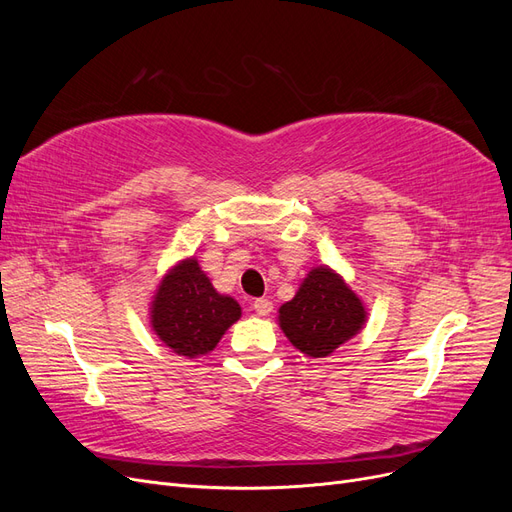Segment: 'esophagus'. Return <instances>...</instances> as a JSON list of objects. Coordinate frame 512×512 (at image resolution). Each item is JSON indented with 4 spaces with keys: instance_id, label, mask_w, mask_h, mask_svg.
Segmentation results:
<instances>
[{
    "instance_id": "obj_1",
    "label": "esophagus",
    "mask_w": 512,
    "mask_h": 512,
    "mask_svg": "<svg viewBox=\"0 0 512 512\" xmlns=\"http://www.w3.org/2000/svg\"><path fill=\"white\" fill-rule=\"evenodd\" d=\"M254 312L258 316H269L273 312V303L269 299H256L254 301Z\"/></svg>"
}]
</instances>
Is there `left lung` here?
Wrapping results in <instances>:
<instances>
[{
    "mask_svg": "<svg viewBox=\"0 0 512 512\" xmlns=\"http://www.w3.org/2000/svg\"><path fill=\"white\" fill-rule=\"evenodd\" d=\"M363 301L329 267L307 273L292 301L280 307V327L290 344L307 356H329L363 329Z\"/></svg>",
    "mask_w": 512,
    "mask_h": 512,
    "instance_id": "1",
    "label": "left lung"
}]
</instances>
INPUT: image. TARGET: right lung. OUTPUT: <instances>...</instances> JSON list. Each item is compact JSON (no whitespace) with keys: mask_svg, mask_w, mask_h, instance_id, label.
Listing matches in <instances>:
<instances>
[{"mask_svg":"<svg viewBox=\"0 0 512 512\" xmlns=\"http://www.w3.org/2000/svg\"><path fill=\"white\" fill-rule=\"evenodd\" d=\"M149 309L153 333L188 359L211 352L241 318L239 303L211 286L196 258L181 260L164 275Z\"/></svg>","mask_w":512,"mask_h":512,"instance_id":"right-lung-1","label":"right lung"}]
</instances>
